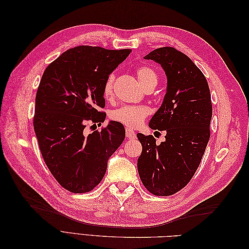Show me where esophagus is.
I'll list each match as a JSON object with an SVG mask.
<instances>
[{
	"label": "esophagus",
	"instance_id": "34e87169",
	"mask_svg": "<svg viewBox=\"0 0 249 249\" xmlns=\"http://www.w3.org/2000/svg\"><path fill=\"white\" fill-rule=\"evenodd\" d=\"M125 136L127 139H135L136 138V134L130 127H125Z\"/></svg>",
	"mask_w": 249,
	"mask_h": 249
}]
</instances>
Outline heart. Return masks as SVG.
Wrapping results in <instances>:
<instances>
[{"label": "heart", "instance_id": "heart-1", "mask_svg": "<svg viewBox=\"0 0 249 249\" xmlns=\"http://www.w3.org/2000/svg\"><path fill=\"white\" fill-rule=\"evenodd\" d=\"M136 76L143 88L150 84H157L158 82L156 71L148 66H140L136 71ZM114 79V74L110 73L104 83L103 92L106 97L111 96L113 93ZM147 114L148 110L144 106H122L114 109L110 113V118L129 127H136L141 124Z\"/></svg>", "mask_w": 249, "mask_h": 249}]
</instances>
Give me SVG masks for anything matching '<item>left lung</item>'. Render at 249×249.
<instances>
[{
  "label": "left lung",
  "instance_id": "obj_1",
  "mask_svg": "<svg viewBox=\"0 0 249 249\" xmlns=\"http://www.w3.org/2000/svg\"><path fill=\"white\" fill-rule=\"evenodd\" d=\"M159 63L167 77V90L149 127L165 131L156 144L141 133L137 167L142 184L154 195L168 196L190 182L210 139L212 102L206 77L192 60L171 47L154 50L144 57Z\"/></svg>",
  "mask_w": 249,
  "mask_h": 249
}]
</instances>
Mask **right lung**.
<instances>
[{"label":"right lung","instance_id":"add662e5","mask_svg":"<svg viewBox=\"0 0 249 249\" xmlns=\"http://www.w3.org/2000/svg\"><path fill=\"white\" fill-rule=\"evenodd\" d=\"M130 49L80 46L67 50L44 71L37 89L33 118L40 153L51 173L72 193L91 191L101 183L109 158L125 131L110 122L84 135L87 122L104 123V83L130 55Z\"/></svg>","mask_w":249,"mask_h":249}]
</instances>
